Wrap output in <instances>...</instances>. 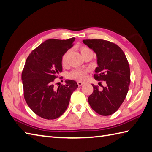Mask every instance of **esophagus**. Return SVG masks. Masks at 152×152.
Masks as SVG:
<instances>
[{
  "label": "esophagus",
  "mask_w": 152,
  "mask_h": 152,
  "mask_svg": "<svg viewBox=\"0 0 152 152\" xmlns=\"http://www.w3.org/2000/svg\"><path fill=\"white\" fill-rule=\"evenodd\" d=\"M77 85H78V86H82L84 84V83L83 82H77Z\"/></svg>",
  "instance_id": "34e87169"
}]
</instances>
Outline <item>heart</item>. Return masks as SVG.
<instances>
[{
    "instance_id": "b5f03b06",
    "label": "heart",
    "mask_w": 152,
    "mask_h": 152,
    "mask_svg": "<svg viewBox=\"0 0 152 152\" xmlns=\"http://www.w3.org/2000/svg\"><path fill=\"white\" fill-rule=\"evenodd\" d=\"M81 54H82V56L85 55L87 53H89L92 52L89 48L87 47H82L80 48ZM69 52H66L63 55L61 58V64L63 66H66L67 64V57H68ZM89 69H77L72 70L69 74V77L70 78L75 79L77 80H83L86 79L87 76V73L89 72Z\"/></svg>"
}]
</instances>
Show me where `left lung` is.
<instances>
[{
  "label": "left lung",
  "instance_id": "8db88e82",
  "mask_svg": "<svg viewBox=\"0 0 152 152\" xmlns=\"http://www.w3.org/2000/svg\"><path fill=\"white\" fill-rule=\"evenodd\" d=\"M83 43L95 52L98 66L94 79L106 83L99 89L92 84L93 92L88 98L98 114L108 116L118 110L125 100L130 83V69L126 55L118 45L103 39H85Z\"/></svg>",
  "mask_w": 152,
  "mask_h": 152
}]
</instances>
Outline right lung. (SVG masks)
<instances>
[{
    "label": "right lung",
    "mask_w": 152,
    "mask_h": 152,
    "mask_svg": "<svg viewBox=\"0 0 152 152\" xmlns=\"http://www.w3.org/2000/svg\"><path fill=\"white\" fill-rule=\"evenodd\" d=\"M75 38L66 40L48 39L34 49L27 58L22 72L25 101L40 117L53 120L61 116L67 108L71 94L78 86L66 80L64 86H54L62 72L61 58L72 47Z\"/></svg>",
    "instance_id": "add662e5"
}]
</instances>
